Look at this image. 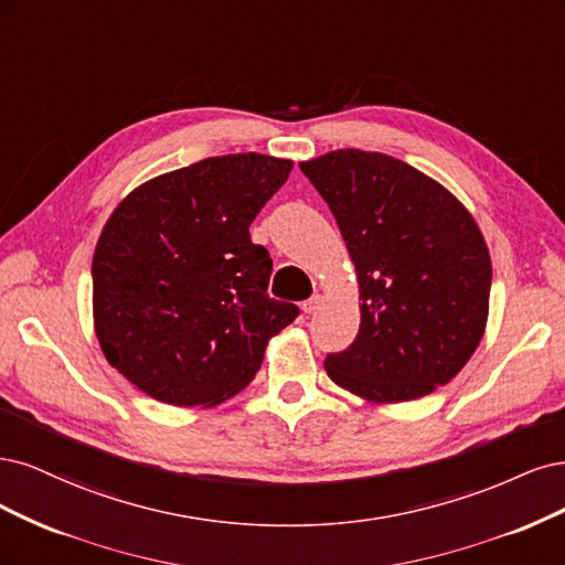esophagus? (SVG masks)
<instances>
[{
	"instance_id": "34e87169",
	"label": "esophagus",
	"mask_w": 565,
	"mask_h": 565,
	"mask_svg": "<svg viewBox=\"0 0 565 565\" xmlns=\"http://www.w3.org/2000/svg\"><path fill=\"white\" fill-rule=\"evenodd\" d=\"M321 305H323V296H321V294H317V296H312L309 300H305V302H302L305 315H315V312H319Z\"/></svg>"
}]
</instances>
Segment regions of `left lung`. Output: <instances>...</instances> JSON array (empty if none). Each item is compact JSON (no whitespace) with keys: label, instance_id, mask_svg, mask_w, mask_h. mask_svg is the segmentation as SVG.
<instances>
[{"label":"left lung","instance_id":"left-lung-1","mask_svg":"<svg viewBox=\"0 0 565 565\" xmlns=\"http://www.w3.org/2000/svg\"><path fill=\"white\" fill-rule=\"evenodd\" d=\"M354 263L361 323L326 373L369 404H404L458 375L486 333L490 253L465 204L382 152L300 161Z\"/></svg>","mask_w":565,"mask_h":565}]
</instances>
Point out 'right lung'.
Here are the masks:
<instances>
[{
    "label": "right lung",
    "mask_w": 565,
    "mask_h": 565,
    "mask_svg": "<svg viewBox=\"0 0 565 565\" xmlns=\"http://www.w3.org/2000/svg\"><path fill=\"white\" fill-rule=\"evenodd\" d=\"M294 169L258 152L209 157L126 194L94 250V331L126 380L171 406L211 408L256 377L298 317L267 296L269 253L248 227Z\"/></svg>",
    "instance_id": "obj_1"
}]
</instances>
